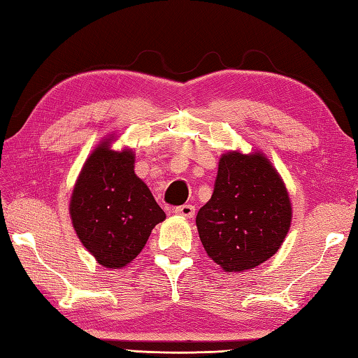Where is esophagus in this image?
<instances>
[{
	"instance_id": "esophagus-1",
	"label": "esophagus",
	"mask_w": 358,
	"mask_h": 358,
	"mask_svg": "<svg viewBox=\"0 0 358 358\" xmlns=\"http://www.w3.org/2000/svg\"><path fill=\"white\" fill-rule=\"evenodd\" d=\"M173 213L177 215H183V217H186V219H192V217L195 215V206L181 205V206L173 208Z\"/></svg>"
}]
</instances>
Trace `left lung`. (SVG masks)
<instances>
[{
  "label": "left lung",
  "instance_id": "obj_1",
  "mask_svg": "<svg viewBox=\"0 0 358 358\" xmlns=\"http://www.w3.org/2000/svg\"><path fill=\"white\" fill-rule=\"evenodd\" d=\"M195 222L217 265L228 273L255 268L276 253L289 233V192L261 152L223 153L213 197Z\"/></svg>",
  "mask_w": 358,
  "mask_h": 358
}]
</instances>
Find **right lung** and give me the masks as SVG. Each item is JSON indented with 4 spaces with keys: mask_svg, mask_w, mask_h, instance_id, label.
Listing matches in <instances>:
<instances>
[{
    "mask_svg": "<svg viewBox=\"0 0 358 358\" xmlns=\"http://www.w3.org/2000/svg\"><path fill=\"white\" fill-rule=\"evenodd\" d=\"M105 139L77 178L69 214L83 247L105 268H122L145 247L152 229L166 219L149 187L135 173V155L115 152Z\"/></svg>",
    "mask_w": 358,
    "mask_h": 358,
    "instance_id": "1",
    "label": "right lung"
}]
</instances>
